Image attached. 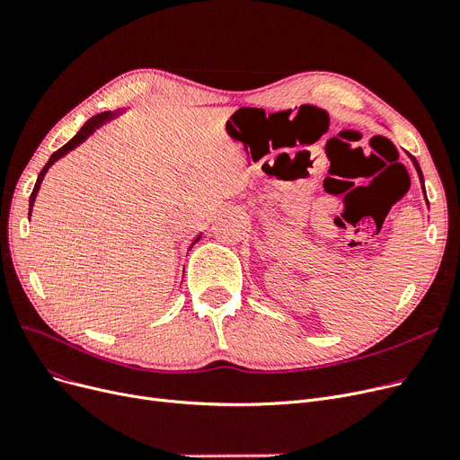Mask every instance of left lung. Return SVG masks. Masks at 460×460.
Returning <instances> with one entry per match:
<instances>
[{
	"label": "left lung",
	"instance_id": "8db88e82",
	"mask_svg": "<svg viewBox=\"0 0 460 460\" xmlns=\"http://www.w3.org/2000/svg\"><path fill=\"white\" fill-rule=\"evenodd\" d=\"M410 155V154H408ZM410 159H411V164H413V167H415V171H417V176H419V182H421V186H423V191H425V181H423V172H421V167H419V164H417V159L413 157V155H410ZM425 199H427V195H425ZM429 203V201H427Z\"/></svg>",
	"mask_w": 460,
	"mask_h": 460
}]
</instances>
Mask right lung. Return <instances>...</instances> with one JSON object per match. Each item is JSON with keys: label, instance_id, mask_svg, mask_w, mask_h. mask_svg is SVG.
Masks as SVG:
<instances>
[{"label": "right lung", "instance_id": "add662e5", "mask_svg": "<svg viewBox=\"0 0 460 460\" xmlns=\"http://www.w3.org/2000/svg\"><path fill=\"white\" fill-rule=\"evenodd\" d=\"M124 111H118V112H102V114H95V116H92L88 122L81 128V131H78L71 141L67 143V145H64L62 148L59 150H56L52 155H50V159L47 162V165L43 167V171L39 172V176H37V182H35V188H33V191H31V195H30V214L28 216H31V208H33V203H35V197H37V193H39V188H41V182H43V178H45V174L49 172V169L58 162V159H62L64 155H67L71 150H75L76 146H81L88 137H92L93 133H95V129H99L102 126H105L107 122H111V119L114 118V116H118V114H122ZM199 238L201 236H197L195 241L191 243V246L190 248H193V244H197L199 243Z\"/></svg>", "mask_w": 460, "mask_h": 460}]
</instances>
